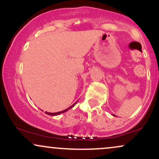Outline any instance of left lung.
Instances as JSON below:
<instances>
[{
    "label": "left lung",
    "mask_w": 159,
    "mask_h": 159,
    "mask_svg": "<svg viewBox=\"0 0 159 159\" xmlns=\"http://www.w3.org/2000/svg\"><path fill=\"white\" fill-rule=\"evenodd\" d=\"M112 116H115V115H114V114H113V115H112Z\"/></svg>",
    "instance_id": "1"
}]
</instances>
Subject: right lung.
I'll use <instances>...</instances> for the list:
<instances>
[{
  "instance_id": "1",
  "label": "right lung",
  "mask_w": 159,
  "mask_h": 159,
  "mask_svg": "<svg viewBox=\"0 0 159 159\" xmlns=\"http://www.w3.org/2000/svg\"><path fill=\"white\" fill-rule=\"evenodd\" d=\"M76 103H77V101H76V102L75 103V104H72L71 107H68L67 109H66V110H63V111H61V112H45V113L46 114H48V115H49V116H58V115L61 114V113H64V112H66V111L70 110V109H71V108L75 106V104Z\"/></svg>"
}]
</instances>
